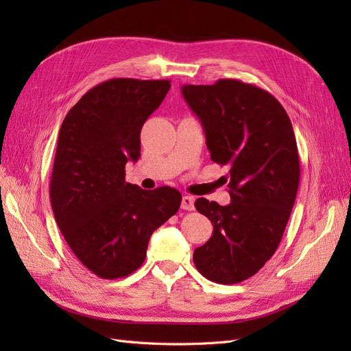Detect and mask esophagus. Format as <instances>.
<instances>
[{"mask_svg":"<svg viewBox=\"0 0 351 351\" xmlns=\"http://www.w3.org/2000/svg\"><path fill=\"white\" fill-rule=\"evenodd\" d=\"M182 209L193 210L195 209V199L192 196H183L182 197Z\"/></svg>","mask_w":351,"mask_h":351,"instance_id":"34e87169","label":"esophagus"}]
</instances>
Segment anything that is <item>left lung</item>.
Segmentation results:
<instances>
[{
    "label": "left lung",
    "mask_w": 351,
    "mask_h": 351,
    "mask_svg": "<svg viewBox=\"0 0 351 351\" xmlns=\"http://www.w3.org/2000/svg\"><path fill=\"white\" fill-rule=\"evenodd\" d=\"M182 93L204 125L210 159L230 169V205L195 202L214 232L193 262L205 278L237 284L272 258L289 222L300 180L293 125L282 105L250 83L219 79L184 84Z\"/></svg>",
    "instance_id": "1"
}]
</instances>
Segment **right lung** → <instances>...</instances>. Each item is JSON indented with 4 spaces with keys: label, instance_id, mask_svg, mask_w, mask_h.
I'll list each match as a JSON object with an SVG mask.
<instances>
[{
    "label": "right lung",
    "instance_id": "1",
    "mask_svg": "<svg viewBox=\"0 0 351 351\" xmlns=\"http://www.w3.org/2000/svg\"><path fill=\"white\" fill-rule=\"evenodd\" d=\"M169 80L110 79L88 90L61 124L49 197L71 252L104 280L141 268L152 232L177 214L182 193L125 182L141 156V130Z\"/></svg>",
    "mask_w": 351,
    "mask_h": 351
}]
</instances>
